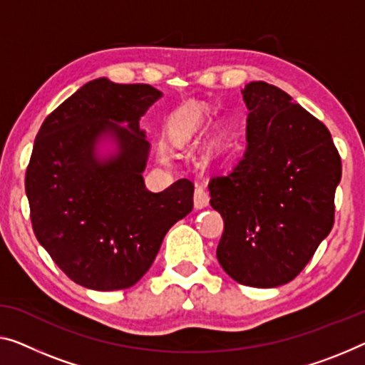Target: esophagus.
<instances>
[{
  "instance_id": "34e87169",
  "label": "esophagus",
  "mask_w": 365,
  "mask_h": 365,
  "mask_svg": "<svg viewBox=\"0 0 365 365\" xmlns=\"http://www.w3.org/2000/svg\"><path fill=\"white\" fill-rule=\"evenodd\" d=\"M193 201H195V206H197V208H205V206L208 205L210 195H208V192H206V188L203 187V185H198V187L195 188Z\"/></svg>"
}]
</instances>
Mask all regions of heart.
I'll list each match as a JSON object with an SVG mask.
<instances>
[{"label": "heart", "mask_w": 365, "mask_h": 365, "mask_svg": "<svg viewBox=\"0 0 365 365\" xmlns=\"http://www.w3.org/2000/svg\"><path fill=\"white\" fill-rule=\"evenodd\" d=\"M200 121V113L195 110V108H187V110L180 111L173 119V129H175L177 134L180 135H188L193 133V129L197 128Z\"/></svg>", "instance_id": "1"}]
</instances>
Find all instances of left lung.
Wrapping results in <instances>:
<instances>
[{
  "label": "left lung",
  "mask_w": 365,
  "mask_h": 365,
  "mask_svg": "<svg viewBox=\"0 0 365 365\" xmlns=\"http://www.w3.org/2000/svg\"><path fill=\"white\" fill-rule=\"evenodd\" d=\"M247 150L210 180V205L222 216L216 249L241 285L272 288L300 274L334 225L341 157L324 124L265 81L242 90Z\"/></svg>",
  "instance_id": "obj_1"
}]
</instances>
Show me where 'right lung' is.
Segmentation results:
<instances>
[{
    "mask_svg": "<svg viewBox=\"0 0 365 365\" xmlns=\"http://www.w3.org/2000/svg\"><path fill=\"white\" fill-rule=\"evenodd\" d=\"M154 86L98 78L43 119L26 170L37 241L75 284L98 292L138 284L167 231L193 208V182L145 188L149 143L139 119L160 98ZM118 122H128L123 128ZM111 133L120 154L98 163L94 145Z\"/></svg>",
    "mask_w": 365,
    "mask_h": 365,
    "instance_id": "add662e5",
    "label": "right lung"
}]
</instances>
